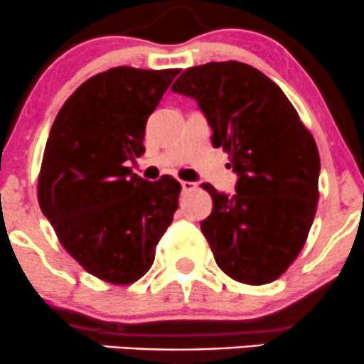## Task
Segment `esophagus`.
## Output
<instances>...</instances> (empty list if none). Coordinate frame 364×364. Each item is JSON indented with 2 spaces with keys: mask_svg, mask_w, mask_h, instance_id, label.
<instances>
[{
  "mask_svg": "<svg viewBox=\"0 0 364 364\" xmlns=\"http://www.w3.org/2000/svg\"><path fill=\"white\" fill-rule=\"evenodd\" d=\"M181 188H183V191H190V190H195L196 185L191 181H181Z\"/></svg>",
  "mask_w": 364,
  "mask_h": 364,
  "instance_id": "obj_1",
  "label": "esophagus"
}]
</instances>
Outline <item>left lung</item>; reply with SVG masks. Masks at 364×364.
Here are the masks:
<instances>
[{
	"label": "left lung",
	"mask_w": 364,
	"mask_h": 364,
	"mask_svg": "<svg viewBox=\"0 0 364 364\" xmlns=\"http://www.w3.org/2000/svg\"><path fill=\"white\" fill-rule=\"evenodd\" d=\"M193 97L231 157L236 195L212 196L203 236L225 275L250 286L279 279L306 243L318 205L320 154L310 129L267 75L240 61H214L181 73L171 87Z\"/></svg>",
	"instance_id": "1"
}]
</instances>
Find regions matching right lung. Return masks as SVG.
I'll list each match as a JSON object with an SVG mask.
<instances>
[{
  "label": "right lung",
  "mask_w": 364,
  "mask_h": 364,
  "mask_svg": "<svg viewBox=\"0 0 364 364\" xmlns=\"http://www.w3.org/2000/svg\"><path fill=\"white\" fill-rule=\"evenodd\" d=\"M179 72L118 66L94 75L49 132L37 178L41 210L63 248L114 286L149 272L178 210L176 179L145 181L127 164L144 156L149 116Z\"/></svg>",
  "instance_id": "1"
}]
</instances>
